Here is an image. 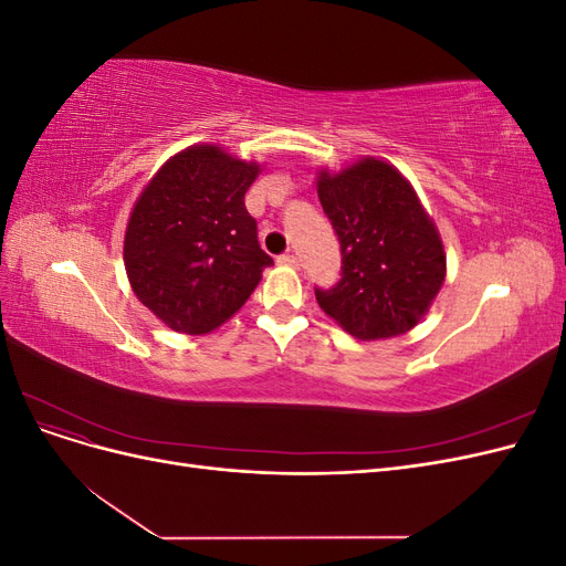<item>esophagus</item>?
Wrapping results in <instances>:
<instances>
[{"label":"esophagus","mask_w":566,"mask_h":566,"mask_svg":"<svg viewBox=\"0 0 566 566\" xmlns=\"http://www.w3.org/2000/svg\"><path fill=\"white\" fill-rule=\"evenodd\" d=\"M279 264H283V266H290V269H297L300 266V260H297V256L295 254H281L279 256Z\"/></svg>","instance_id":"34e87169"}]
</instances>
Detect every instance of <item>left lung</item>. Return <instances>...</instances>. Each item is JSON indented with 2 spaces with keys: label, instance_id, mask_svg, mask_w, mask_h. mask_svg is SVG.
Listing matches in <instances>:
<instances>
[{
  "label": "left lung",
  "instance_id": "obj_1",
  "mask_svg": "<svg viewBox=\"0 0 566 566\" xmlns=\"http://www.w3.org/2000/svg\"><path fill=\"white\" fill-rule=\"evenodd\" d=\"M316 193L342 250L339 283L316 290L321 310L364 342L413 331L447 279V250L416 188L364 156L337 172L318 169Z\"/></svg>",
  "mask_w": 566,
  "mask_h": 566
}]
</instances>
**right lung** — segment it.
Masks as SVG:
<instances>
[{
	"label": "right lung",
	"instance_id": "obj_1",
	"mask_svg": "<svg viewBox=\"0 0 566 566\" xmlns=\"http://www.w3.org/2000/svg\"><path fill=\"white\" fill-rule=\"evenodd\" d=\"M260 172V163L219 144H196L175 153L136 198L123 248L127 279L175 333L217 331L273 264L243 200Z\"/></svg>",
	"mask_w": 566,
	"mask_h": 566
}]
</instances>
